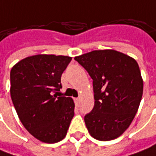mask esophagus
Masks as SVG:
<instances>
[{"label": "esophagus", "mask_w": 156, "mask_h": 156, "mask_svg": "<svg viewBox=\"0 0 156 156\" xmlns=\"http://www.w3.org/2000/svg\"><path fill=\"white\" fill-rule=\"evenodd\" d=\"M74 101H75L76 105H77V104H79V101H80V98H75L74 99Z\"/></svg>", "instance_id": "34e87169"}]
</instances>
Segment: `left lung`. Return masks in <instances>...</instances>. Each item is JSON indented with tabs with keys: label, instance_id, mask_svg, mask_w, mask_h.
<instances>
[{
	"label": "left lung",
	"instance_id": "1",
	"mask_svg": "<svg viewBox=\"0 0 156 156\" xmlns=\"http://www.w3.org/2000/svg\"><path fill=\"white\" fill-rule=\"evenodd\" d=\"M93 80L94 108L84 121L99 141L121 136L138 111L144 81L136 60L113 49L94 50L76 56Z\"/></svg>",
	"mask_w": 156,
	"mask_h": 156
}]
</instances>
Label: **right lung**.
Instances as JSON below:
<instances>
[{
	"label": "right lung",
	"instance_id": "add662e5",
	"mask_svg": "<svg viewBox=\"0 0 156 156\" xmlns=\"http://www.w3.org/2000/svg\"><path fill=\"white\" fill-rule=\"evenodd\" d=\"M72 57L35 55L11 69V98L24 128L37 140L55 144L63 140L74 117L75 103L59 97L61 76Z\"/></svg>",
	"mask_w": 156,
	"mask_h": 156
}]
</instances>
